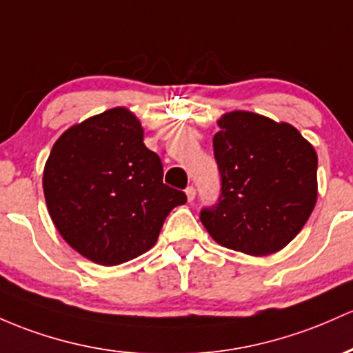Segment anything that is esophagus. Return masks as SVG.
I'll list each match as a JSON object with an SVG mask.
<instances>
[{"mask_svg": "<svg viewBox=\"0 0 353 353\" xmlns=\"http://www.w3.org/2000/svg\"><path fill=\"white\" fill-rule=\"evenodd\" d=\"M185 196H188L189 203H192V201L196 199V189L192 188V185H189V188L185 189Z\"/></svg>", "mask_w": 353, "mask_h": 353, "instance_id": "obj_1", "label": "esophagus"}]
</instances>
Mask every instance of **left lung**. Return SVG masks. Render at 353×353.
<instances>
[{
    "label": "left lung",
    "mask_w": 353,
    "mask_h": 353,
    "mask_svg": "<svg viewBox=\"0 0 353 353\" xmlns=\"http://www.w3.org/2000/svg\"><path fill=\"white\" fill-rule=\"evenodd\" d=\"M212 137L219 203L201 223L221 246L250 256L283 250L305 226L319 196L315 149L292 123L233 110Z\"/></svg>",
    "instance_id": "1"
}]
</instances>
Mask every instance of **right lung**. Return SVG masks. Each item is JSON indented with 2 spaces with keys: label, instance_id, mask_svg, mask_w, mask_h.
<instances>
[{
  "label": "right lung",
  "instance_id": "1",
  "mask_svg": "<svg viewBox=\"0 0 353 353\" xmlns=\"http://www.w3.org/2000/svg\"><path fill=\"white\" fill-rule=\"evenodd\" d=\"M162 176L141 120L125 107L108 108L53 144L43 169L46 208L77 253L97 265H122L156 245L169 212L188 201Z\"/></svg>",
  "mask_w": 353,
  "mask_h": 353
}]
</instances>
